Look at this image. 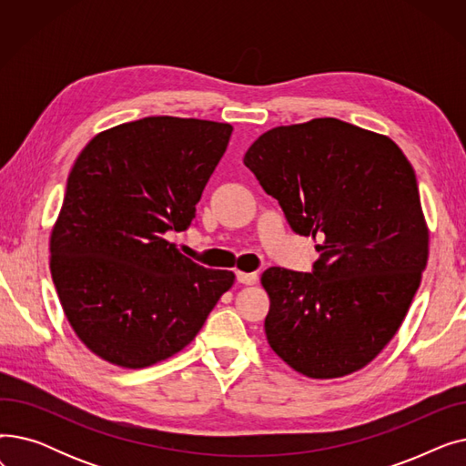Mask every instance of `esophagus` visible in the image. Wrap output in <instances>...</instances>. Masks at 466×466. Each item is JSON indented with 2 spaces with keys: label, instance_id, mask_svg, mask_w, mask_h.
<instances>
[{
  "label": "esophagus",
  "instance_id": "obj_1",
  "mask_svg": "<svg viewBox=\"0 0 466 466\" xmlns=\"http://www.w3.org/2000/svg\"><path fill=\"white\" fill-rule=\"evenodd\" d=\"M236 281L241 285H255L258 281V276L255 272H236Z\"/></svg>",
  "mask_w": 466,
  "mask_h": 466
}]
</instances>
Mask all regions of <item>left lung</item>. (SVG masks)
Here are the masks:
<instances>
[{
  "mask_svg": "<svg viewBox=\"0 0 466 466\" xmlns=\"http://www.w3.org/2000/svg\"><path fill=\"white\" fill-rule=\"evenodd\" d=\"M243 164L292 232L323 239L311 272L262 274L268 344L308 378L360 370L397 334L427 266L411 164L395 141L338 118L268 130Z\"/></svg>",
  "mask_w": 466,
  "mask_h": 466,
  "instance_id": "left-lung-1",
  "label": "left lung"
}]
</instances>
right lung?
<instances>
[{
	"mask_svg": "<svg viewBox=\"0 0 466 466\" xmlns=\"http://www.w3.org/2000/svg\"><path fill=\"white\" fill-rule=\"evenodd\" d=\"M230 134L227 122L145 116L97 134L73 164L51 272L69 325L97 357L145 369L176 355L232 287V272L166 239L194 223Z\"/></svg>",
	"mask_w": 466,
	"mask_h": 466,
	"instance_id": "1",
	"label": "right lung"
}]
</instances>
